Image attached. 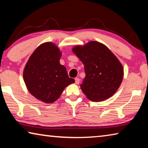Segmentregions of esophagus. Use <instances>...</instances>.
Wrapping results in <instances>:
<instances>
[{
    "label": "esophagus",
    "instance_id": "34e87169",
    "mask_svg": "<svg viewBox=\"0 0 148 148\" xmlns=\"http://www.w3.org/2000/svg\"><path fill=\"white\" fill-rule=\"evenodd\" d=\"M79 81H80V79H79V78H78V77H76V78H75V83H76V84H79Z\"/></svg>",
    "mask_w": 148,
    "mask_h": 148
}]
</instances>
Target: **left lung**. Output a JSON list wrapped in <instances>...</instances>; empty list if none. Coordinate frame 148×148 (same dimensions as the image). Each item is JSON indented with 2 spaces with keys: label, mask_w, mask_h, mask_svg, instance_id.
<instances>
[{
  "label": "left lung",
  "mask_w": 148,
  "mask_h": 148,
  "mask_svg": "<svg viewBox=\"0 0 148 148\" xmlns=\"http://www.w3.org/2000/svg\"><path fill=\"white\" fill-rule=\"evenodd\" d=\"M72 52L84 65L86 77L80 85L86 97L93 102L113 96L121 85L124 71L117 57L104 44L90 41L73 47Z\"/></svg>",
  "instance_id": "obj_1"
}]
</instances>
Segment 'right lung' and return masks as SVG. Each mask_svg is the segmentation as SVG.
Wrapping results in <instances>:
<instances>
[{
  "mask_svg": "<svg viewBox=\"0 0 148 148\" xmlns=\"http://www.w3.org/2000/svg\"><path fill=\"white\" fill-rule=\"evenodd\" d=\"M61 56L56 44L45 42L34 50L24 68L23 79L29 92L45 103L56 101L65 87L75 82L60 64Z\"/></svg>",
  "mask_w": 148,
  "mask_h": 148,
  "instance_id": "obj_1",
  "label": "right lung"
}]
</instances>
